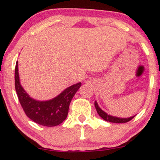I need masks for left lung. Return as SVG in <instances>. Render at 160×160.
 <instances>
[{"label": "left lung", "mask_w": 160, "mask_h": 160, "mask_svg": "<svg viewBox=\"0 0 160 160\" xmlns=\"http://www.w3.org/2000/svg\"><path fill=\"white\" fill-rule=\"evenodd\" d=\"M95 109H96L97 113H98V115L100 116L103 120L107 121V122H114V123H125V122H127L128 121L132 120L134 117H135V116H132V117H127V118H121V117H113V116L108 114V113H106V112H104L103 110L101 109L100 107L98 106V103H97L96 101L95 102Z\"/></svg>", "instance_id": "1"}]
</instances>
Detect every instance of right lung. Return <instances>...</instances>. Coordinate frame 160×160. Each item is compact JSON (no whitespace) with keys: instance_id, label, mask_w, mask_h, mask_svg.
Instances as JSON below:
<instances>
[{"instance_id":"add662e5","label":"right lung","mask_w":160,"mask_h":160,"mask_svg":"<svg viewBox=\"0 0 160 160\" xmlns=\"http://www.w3.org/2000/svg\"><path fill=\"white\" fill-rule=\"evenodd\" d=\"M81 86V82L65 89L50 100L38 101L30 97L22 86L19 80L18 62L15 68V88L21 106L31 120L41 126H56L67 118L69 105L75 93Z\"/></svg>"}]
</instances>
